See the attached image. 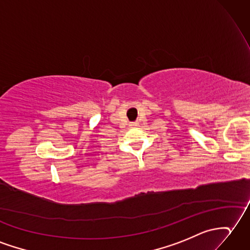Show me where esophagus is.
<instances>
[{
	"label": "esophagus",
	"instance_id": "obj_1",
	"mask_svg": "<svg viewBox=\"0 0 250 250\" xmlns=\"http://www.w3.org/2000/svg\"><path fill=\"white\" fill-rule=\"evenodd\" d=\"M137 125V124H135V123H132V124H130V126H136Z\"/></svg>",
	"mask_w": 250,
	"mask_h": 250
}]
</instances>
